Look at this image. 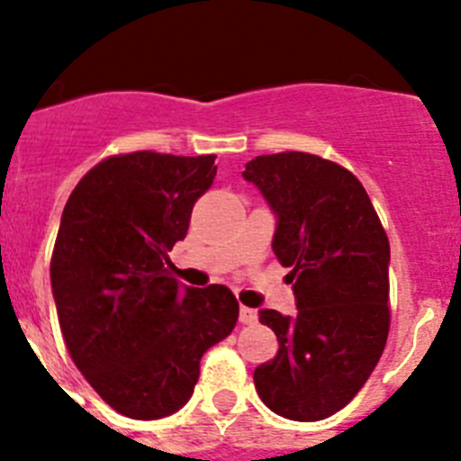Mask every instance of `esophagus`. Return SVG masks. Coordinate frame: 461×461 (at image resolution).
I'll use <instances>...</instances> for the list:
<instances>
[{
    "mask_svg": "<svg viewBox=\"0 0 461 461\" xmlns=\"http://www.w3.org/2000/svg\"><path fill=\"white\" fill-rule=\"evenodd\" d=\"M256 319H258V313H256V309L240 307V323L249 325V323H254Z\"/></svg>",
    "mask_w": 461,
    "mask_h": 461,
    "instance_id": "34e87169",
    "label": "esophagus"
}]
</instances>
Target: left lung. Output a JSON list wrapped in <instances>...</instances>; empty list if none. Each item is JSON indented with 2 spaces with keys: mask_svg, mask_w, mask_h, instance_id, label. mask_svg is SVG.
Returning <instances> with one entry per match:
<instances>
[{
  "mask_svg": "<svg viewBox=\"0 0 461 461\" xmlns=\"http://www.w3.org/2000/svg\"><path fill=\"white\" fill-rule=\"evenodd\" d=\"M276 212L272 240L297 313L260 312L279 351L254 372L256 393L288 420L344 409L372 376L390 330V242L351 170L307 152L263 154L244 168Z\"/></svg>",
  "mask_w": 461,
  "mask_h": 461,
  "instance_id": "8db88e82",
  "label": "left lung"
}]
</instances>
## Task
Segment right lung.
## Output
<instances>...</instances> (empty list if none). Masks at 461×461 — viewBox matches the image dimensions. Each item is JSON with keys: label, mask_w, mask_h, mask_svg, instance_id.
<instances>
[{"label": "right lung", "mask_w": 461, "mask_h": 461, "mask_svg": "<svg viewBox=\"0 0 461 461\" xmlns=\"http://www.w3.org/2000/svg\"><path fill=\"white\" fill-rule=\"evenodd\" d=\"M214 154H115L68 195L50 260L64 344L105 404L157 420L189 402L201 357L238 323L221 284L180 286L168 251L214 182Z\"/></svg>", "instance_id": "add662e5"}]
</instances>
